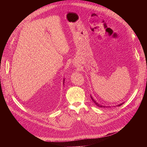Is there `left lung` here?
<instances>
[{
	"label": "left lung",
	"mask_w": 147,
	"mask_h": 147,
	"mask_svg": "<svg viewBox=\"0 0 147 147\" xmlns=\"http://www.w3.org/2000/svg\"><path fill=\"white\" fill-rule=\"evenodd\" d=\"M90 98H91V99H92V101H93V102L95 104V105H96L98 107H102H102H104H104H104V106H103V105H101L99 104L98 102H96L95 101V100H94V99L92 97V96H91V95H90ZM124 104V102H123V103H121V104H119V105H117V106H118V107H119V106H120V105H122V104Z\"/></svg>",
	"instance_id": "8db88e82"
}]
</instances>
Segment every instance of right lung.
I'll return each mask as SVG.
<instances>
[{"label":"right lung","mask_w":147,"mask_h":147,"mask_svg":"<svg viewBox=\"0 0 147 147\" xmlns=\"http://www.w3.org/2000/svg\"><path fill=\"white\" fill-rule=\"evenodd\" d=\"M64 81H65V79H64V80H63V84H64Z\"/></svg>","instance_id":"obj_1"}]
</instances>
